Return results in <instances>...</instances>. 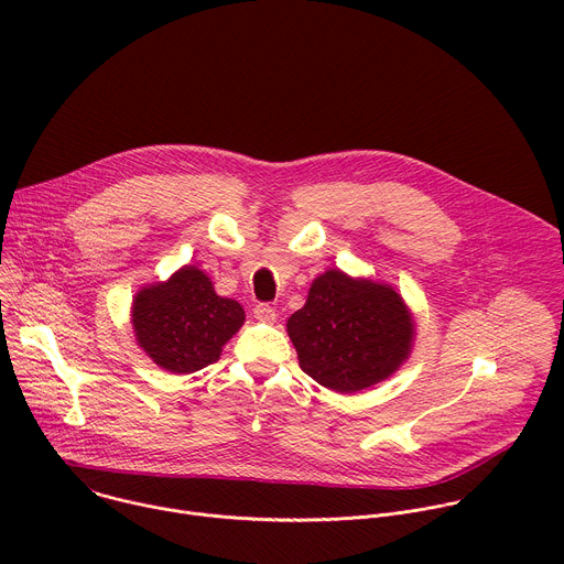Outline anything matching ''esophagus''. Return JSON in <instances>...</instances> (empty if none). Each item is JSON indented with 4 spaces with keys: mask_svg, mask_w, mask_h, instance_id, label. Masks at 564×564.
<instances>
[{
    "mask_svg": "<svg viewBox=\"0 0 564 564\" xmlns=\"http://www.w3.org/2000/svg\"><path fill=\"white\" fill-rule=\"evenodd\" d=\"M254 316L259 321H263V324H274V321H276V310L270 303H259V305H254Z\"/></svg>",
    "mask_w": 564,
    "mask_h": 564,
    "instance_id": "obj_1",
    "label": "esophagus"
}]
</instances>
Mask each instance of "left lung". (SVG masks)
Returning <instances> with one entry per match:
<instances>
[{"mask_svg":"<svg viewBox=\"0 0 564 564\" xmlns=\"http://www.w3.org/2000/svg\"><path fill=\"white\" fill-rule=\"evenodd\" d=\"M288 337L305 375L350 394L392 377L411 357L415 318L392 285L335 268L312 281L305 305L288 318Z\"/></svg>","mask_w":564,"mask_h":564,"instance_id":"1","label":"left lung"}]
</instances>
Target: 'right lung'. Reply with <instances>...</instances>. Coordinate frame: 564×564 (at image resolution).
I'll return each mask as SVG.
<instances>
[{
  "mask_svg": "<svg viewBox=\"0 0 564 564\" xmlns=\"http://www.w3.org/2000/svg\"><path fill=\"white\" fill-rule=\"evenodd\" d=\"M243 324V305L218 296L212 279L196 265L142 285L131 303L135 344L172 375H189L218 361L223 346Z\"/></svg>",
  "mask_w": 564,
  "mask_h": 564,
  "instance_id": "obj_1",
  "label": "right lung"
}]
</instances>
